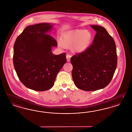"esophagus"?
Wrapping results in <instances>:
<instances>
[{
  "mask_svg": "<svg viewBox=\"0 0 132 132\" xmlns=\"http://www.w3.org/2000/svg\"><path fill=\"white\" fill-rule=\"evenodd\" d=\"M66 57H67V61H68V62H70V58H71V55H69V54H67V55H66Z\"/></svg>",
  "mask_w": 132,
  "mask_h": 132,
  "instance_id": "34e87169",
  "label": "esophagus"
}]
</instances>
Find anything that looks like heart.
Here are the masks:
<instances>
[{
  "mask_svg": "<svg viewBox=\"0 0 132 132\" xmlns=\"http://www.w3.org/2000/svg\"><path fill=\"white\" fill-rule=\"evenodd\" d=\"M92 35L88 30H71L62 35L61 40L58 41V46L62 48H70L74 53L85 51L91 43Z\"/></svg>",
  "mask_w": 132,
  "mask_h": 132,
  "instance_id": "b5f03b06",
  "label": "heart"
}]
</instances>
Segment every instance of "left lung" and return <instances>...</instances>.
Instances as JSON below:
<instances>
[{
  "label": "left lung",
  "instance_id": "1",
  "mask_svg": "<svg viewBox=\"0 0 132 132\" xmlns=\"http://www.w3.org/2000/svg\"><path fill=\"white\" fill-rule=\"evenodd\" d=\"M97 34L92 45L85 51L73 56L72 77L77 87L92 91L106 87L110 82L117 65L114 39L102 26H90Z\"/></svg>",
  "mask_w": 132,
  "mask_h": 132
}]
</instances>
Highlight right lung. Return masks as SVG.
<instances>
[{"label": "right lung", "instance_id": "obj_1", "mask_svg": "<svg viewBox=\"0 0 132 132\" xmlns=\"http://www.w3.org/2000/svg\"><path fill=\"white\" fill-rule=\"evenodd\" d=\"M52 24L43 23L27 27L15 40L13 63L17 76L27 88L37 91L50 89L57 74L67 62L65 53L52 52L57 42L47 34Z\"/></svg>", "mask_w": 132, "mask_h": 132}]
</instances>
